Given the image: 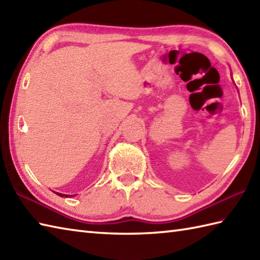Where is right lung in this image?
Instances as JSON below:
<instances>
[{"instance_id": "right-lung-1", "label": "right lung", "mask_w": 260, "mask_h": 260, "mask_svg": "<svg viewBox=\"0 0 260 260\" xmlns=\"http://www.w3.org/2000/svg\"><path fill=\"white\" fill-rule=\"evenodd\" d=\"M57 194H58V196H60V197H66V198H68V197H69L68 194H62V193H58V192H57Z\"/></svg>"}]
</instances>
